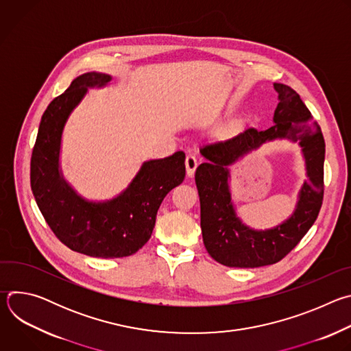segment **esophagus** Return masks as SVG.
Masks as SVG:
<instances>
[{
    "label": "esophagus",
    "mask_w": 351,
    "mask_h": 351,
    "mask_svg": "<svg viewBox=\"0 0 351 351\" xmlns=\"http://www.w3.org/2000/svg\"><path fill=\"white\" fill-rule=\"evenodd\" d=\"M184 164H186V172H187V175H189V176H193L194 172H195V168H197V160H195V157H194L193 154H187Z\"/></svg>",
    "instance_id": "34e87169"
}]
</instances>
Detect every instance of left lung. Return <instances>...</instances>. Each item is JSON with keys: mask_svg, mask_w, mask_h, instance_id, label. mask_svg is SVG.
Listing matches in <instances>:
<instances>
[{"mask_svg": "<svg viewBox=\"0 0 351 351\" xmlns=\"http://www.w3.org/2000/svg\"><path fill=\"white\" fill-rule=\"evenodd\" d=\"M279 104L275 125L267 130L250 128L225 140L203 145L207 160L195 171L202 208V232L208 254L222 265L258 268L286 257L314 225L324 198L325 140L321 128L300 95L289 86L275 83ZM276 138L297 141L306 160L309 179L299 193L292 217L272 230L256 231L237 218L231 203L227 167L264 142Z\"/></svg>", "mask_w": 351, "mask_h": 351, "instance_id": "obj_1", "label": "left lung"}]
</instances>
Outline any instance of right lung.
Listing matches in <instances>:
<instances>
[{
	"label": "right lung",
	"mask_w": 351,
	"mask_h": 351,
	"mask_svg": "<svg viewBox=\"0 0 351 351\" xmlns=\"http://www.w3.org/2000/svg\"><path fill=\"white\" fill-rule=\"evenodd\" d=\"M111 79L98 72L80 75L49 103L30 161L32 191L48 226L73 252L97 258H122L140 250L152 237L164 197L186 175L184 153L178 152L144 162L126 190L108 202H88L68 184L60 169L64 126L87 88Z\"/></svg>",
	"instance_id": "1"
}]
</instances>
